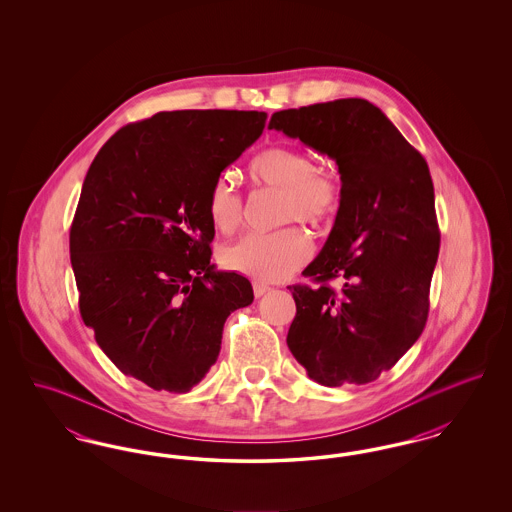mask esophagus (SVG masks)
Masks as SVG:
<instances>
[{
    "label": "esophagus",
    "instance_id": "esophagus-1",
    "mask_svg": "<svg viewBox=\"0 0 512 512\" xmlns=\"http://www.w3.org/2000/svg\"><path fill=\"white\" fill-rule=\"evenodd\" d=\"M267 292H270V286L263 284V282H253V293H255V297H261V295H265Z\"/></svg>",
    "mask_w": 512,
    "mask_h": 512
}]
</instances>
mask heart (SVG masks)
<instances>
[{"mask_svg":"<svg viewBox=\"0 0 512 512\" xmlns=\"http://www.w3.org/2000/svg\"><path fill=\"white\" fill-rule=\"evenodd\" d=\"M251 180L278 190L280 222L301 220L322 226L336 217L341 203L338 176L315 165L313 155L293 146H272L257 153L249 167ZM244 195L236 182L219 176L207 195V215L220 234L234 232L244 219ZM313 245L299 226L276 232H251L220 251L222 265L261 280H280L301 267L311 257Z\"/></svg>","mask_w":512,"mask_h":512,"instance_id":"b5f03b06","label":"heart"}]
</instances>
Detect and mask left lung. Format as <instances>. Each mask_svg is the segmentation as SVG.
<instances>
[{"label": "left lung", "instance_id": "8db88e82", "mask_svg": "<svg viewBox=\"0 0 512 512\" xmlns=\"http://www.w3.org/2000/svg\"><path fill=\"white\" fill-rule=\"evenodd\" d=\"M268 128L336 161L341 203L317 259V286H288L297 313L288 347L311 380L374 382L420 338L439 253L434 184L424 157L370 101L278 111ZM340 277L334 291L327 282Z\"/></svg>", "mask_w": 512, "mask_h": 512}]
</instances>
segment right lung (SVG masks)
<instances>
[{
  "label": "right lung",
  "instance_id": "1",
  "mask_svg": "<svg viewBox=\"0 0 512 512\" xmlns=\"http://www.w3.org/2000/svg\"><path fill=\"white\" fill-rule=\"evenodd\" d=\"M267 113L186 109L132 122L99 149L71 226L80 315L122 374L186 393L219 357L251 282L211 265L213 182Z\"/></svg>",
  "mask_w": 512,
  "mask_h": 512
}]
</instances>
